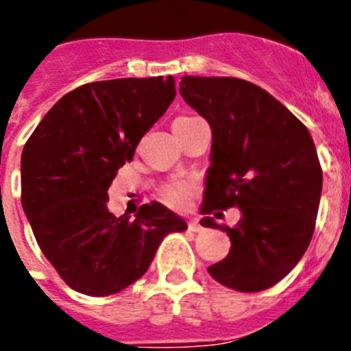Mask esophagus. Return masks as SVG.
Wrapping results in <instances>:
<instances>
[{
	"mask_svg": "<svg viewBox=\"0 0 351 351\" xmlns=\"http://www.w3.org/2000/svg\"><path fill=\"white\" fill-rule=\"evenodd\" d=\"M191 230L192 232H202V230H204V227H202V225L199 223L197 220H192L191 221Z\"/></svg>",
	"mask_w": 351,
	"mask_h": 351,
	"instance_id": "obj_1",
	"label": "esophagus"
}]
</instances>
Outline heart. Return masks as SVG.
<instances>
[{"instance_id":"1","label":"heart","mask_w":351,"mask_h":351,"mask_svg":"<svg viewBox=\"0 0 351 351\" xmlns=\"http://www.w3.org/2000/svg\"><path fill=\"white\" fill-rule=\"evenodd\" d=\"M195 117H178L175 123H182V121H192ZM195 191H197V185H195L194 180L191 178H171L166 183H162L159 189V194L162 197V201L168 202L169 206L176 209H185L186 206L191 204L192 197H194Z\"/></svg>"}]
</instances>
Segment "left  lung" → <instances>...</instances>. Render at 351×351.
Masks as SVG:
<instances>
[{
	"label": "left lung",
	"mask_w": 351,
	"mask_h": 351,
	"mask_svg": "<svg viewBox=\"0 0 351 351\" xmlns=\"http://www.w3.org/2000/svg\"><path fill=\"white\" fill-rule=\"evenodd\" d=\"M180 93L213 131L201 225L227 232L232 242L209 275L241 293L268 289L296 267L315 230L322 168L312 135L250 81L185 76ZM228 207L243 213L234 229L208 216Z\"/></svg>",
	"instance_id": "obj_1"
}]
</instances>
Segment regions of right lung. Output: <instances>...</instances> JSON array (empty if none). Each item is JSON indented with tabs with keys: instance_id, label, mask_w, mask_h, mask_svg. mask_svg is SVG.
Returning a JSON list of instances; mask_svg holds the SVG:
<instances>
[{
	"instance_id": "right-lung-1",
	"label": "right lung",
	"mask_w": 351,
	"mask_h": 351,
	"mask_svg": "<svg viewBox=\"0 0 351 351\" xmlns=\"http://www.w3.org/2000/svg\"><path fill=\"white\" fill-rule=\"evenodd\" d=\"M168 76L83 84L51 107L24 145L22 208L38 245L62 280L88 296L136 282L162 239L186 230L159 202L135 220L109 213V186L136 145L175 100Z\"/></svg>"
}]
</instances>
